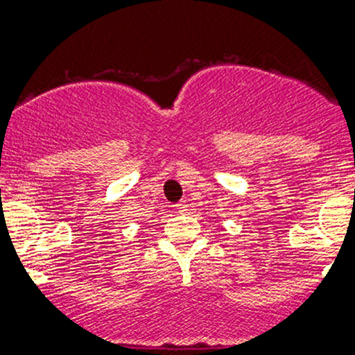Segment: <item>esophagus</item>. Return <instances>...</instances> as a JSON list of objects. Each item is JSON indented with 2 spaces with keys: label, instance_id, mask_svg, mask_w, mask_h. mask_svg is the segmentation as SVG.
I'll return each mask as SVG.
<instances>
[{
  "label": "esophagus",
  "instance_id": "obj_1",
  "mask_svg": "<svg viewBox=\"0 0 355 355\" xmlns=\"http://www.w3.org/2000/svg\"><path fill=\"white\" fill-rule=\"evenodd\" d=\"M187 203L185 202H180V203H177V211L178 214H187Z\"/></svg>",
  "mask_w": 355,
  "mask_h": 355
}]
</instances>
